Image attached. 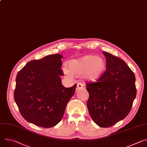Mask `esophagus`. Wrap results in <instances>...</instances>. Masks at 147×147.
<instances>
[{
	"label": "esophagus",
	"mask_w": 147,
	"mask_h": 147,
	"mask_svg": "<svg viewBox=\"0 0 147 147\" xmlns=\"http://www.w3.org/2000/svg\"><path fill=\"white\" fill-rule=\"evenodd\" d=\"M84 87L83 85V84H82L81 83H78L77 84V88H76V91H78L79 90H82V89H83Z\"/></svg>",
	"instance_id": "obj_1"
}]
</instances>
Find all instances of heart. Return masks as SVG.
I'll use <instances>...</instances> for the list:
<instances>
[{
    "label": "heart",
    "instance_id": "1",
    "mask_svg": "<svg viewBox=\"0 0 147 147\" xmlns=\"http://www.w3.org/2000/svg\"><path fill=\"white\" fill-rule=\"evenodd\" d=\"M105 68L106 63L102 57L87 55L69 61L68 69L64 67V71L69 77L83 74L87 80L96 82L102 76Z\"/></svg>",
    "mask_w": 147,
    "mask_h": 147
}]
</instances>
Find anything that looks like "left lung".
<instances>
[{"mask_svg":"<svg viewBox=\"0 0 147 147\" xmlns=\"http://www.w3.org/2000/svg\"><path fill=\"white\" fill-rule=\"evenodd\" d=\"M106 70L97 82L86 83L90 115L98 126L107 128L125 118L136 94V77L125 62L102 51Z\"/></svg>","mask_w":147,"mask_h":147,"instance_id":"obj_1","label":"left lung"}]
</instances>
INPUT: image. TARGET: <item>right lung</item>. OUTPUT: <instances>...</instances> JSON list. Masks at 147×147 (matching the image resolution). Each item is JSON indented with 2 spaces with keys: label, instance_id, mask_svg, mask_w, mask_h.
<instances>
[{
  "label": "right lung",
  "instance_id": "add662e5",
  "mask_svg": "<svg viewBox=\"0 0 147 147\" xmlns=\"http://www.w3.org/2000/svg\"><path fill=\"white\" fill-rule=\"evenodd\" d=\"M62 58L56 54L32 60L17 74L15 101L22 117L37 126L57 125L75 92L77 84L65 88L61 84Z\"/></svg>",
  "mask_w": 147,
  "mask_h": 147
}]
</instances>
